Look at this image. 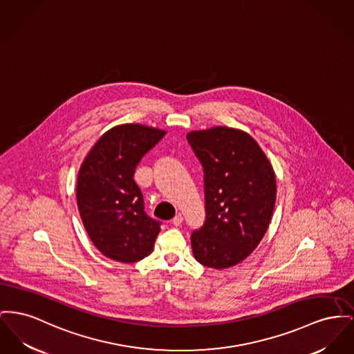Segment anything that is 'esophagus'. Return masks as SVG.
<instances>
[{
    "mask_svg": "<svg viewBox=\"0 0 354 354\" xmlns=\"http://www.w3.org/2000/svg\"><path fill=\"white\" fill-rule=\"evenodd\" d=\"M182 222H183V215H182V214H176V215L174 216V219H172V222H171V223H172L174 226H176V227H178V226H180V225H182Z\"/></svg>",
    "mask_w": 354,
    "mask_h": 354,
    "instance_id": "34e87169",
    "label": "esophagus"
}]
</instances>
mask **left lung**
<instances>
[{"label":"left lung","instance_id":"8db88e82","mask_svg":"<svg viewBox=\"0 0 354 354\" xmlns=\"http://www.w3.org/2000/svg\"><path fill=\"white\" fill-rule=\"evenodd\" d=\"M203 167L206 221L191 234L195 259L227 269L246 259L263 238L275 205V175L249 133L215 127L187 135Z\"/></svg>","mask_w":354,"mask_h":354}]
</instances>
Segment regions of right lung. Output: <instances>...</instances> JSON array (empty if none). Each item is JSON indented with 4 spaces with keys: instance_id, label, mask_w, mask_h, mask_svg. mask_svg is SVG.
Here are the masks:
<instances>
[{
    "instance_id": "1",
    "label": "right lung",
    "mask_w": 354,
    "mask_h": 354,
    "mask_svg": "<svg viewBox=\"0 0 354 354\" xmlns=\"http://www.w3.org/2000/svg\"><path fill=\"white\" fill-rule=\"evenodd\" d=\"M165 135L146 125H118L92 147L80 168L76 196L84 227L113 261L138 262L153 249L162 222L147 215L133 174Z\"/></svg>"
}]
</instances>
